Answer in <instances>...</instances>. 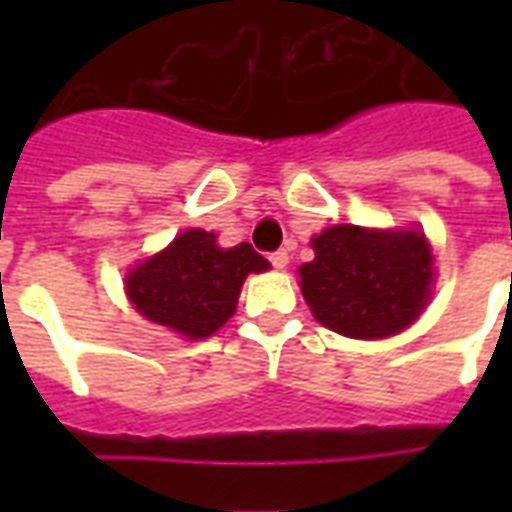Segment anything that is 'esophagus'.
<instances>
[{"mask_svg":"<svg viewBox=\"0 0 512 512\" xmlns=\"http://www.w3.org/2000/svg\"><path fill=\"white\" fill-rule=\"evenodd\" d=\"M271 265L276 268V271H284L289 265V255H287V249H279V252H273L271 255Z\"/></svg>","mask_w":512,"mask_h":512,"instance_id":"34e87169","label":"esophagus"}]
</instances>
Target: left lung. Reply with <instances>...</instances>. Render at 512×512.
Listing matches in <instances>:
<instances>
[{"instance_id":"obj_1","label":"left lung","mask_w":512,"mask_h":512,"mask_svg":"<svg viewBox=\"0 0 512 512\" xmlns=\"http://www.w3.org/2000/svg\"><path fill=\"white\" fill-rule=\"evenodd\" d=\"M300 289L319 324L356 340H382L417 321L433 292V252L422 231L332 225L311 241Z\"/></svg>"}]
</instances>
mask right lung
I'll return each mask as SVG.
<instances>
[{
    "mask_svg": "<svg viewBox=\"0 0 512 512\" xmlns=\"http://www.w3.org/2000/svg\"><path fill=\"white\" fill-rule=\"evenodd\" d=\"M268 268L271 263L247 241L223 249L215 233L191 228L135 265L124 289L140 316L188 340H204L231 319L249 273Z\"/></svg>",
    "mask_w": 512,
    "mask_h": 512,
    "instance_id": "1",
    "label": "right lung"
}]
</instances>
